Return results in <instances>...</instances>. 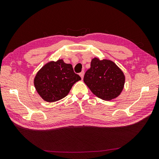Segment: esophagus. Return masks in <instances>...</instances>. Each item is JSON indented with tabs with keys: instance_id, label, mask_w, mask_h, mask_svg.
I'll list each match as a JSON object with an SVG mask.
<instances>
[{
	"instance_id": "34e87169",
	"label": "esophagus",
	"mask_w": 159,
	"mask_h": 159,
	"mask_svg": "<svg viewBox=\"0 0 159 159\" xmlns=\"http://www.w3.org/2000/svg\"><path fill=\"white\" fill-rule=\"evenodd\" d=\"M79 75H80V76L81 77V79H83V76H84V71H83L82 72H80V73L79 74Z\"/></svg>"
}]
</instances>
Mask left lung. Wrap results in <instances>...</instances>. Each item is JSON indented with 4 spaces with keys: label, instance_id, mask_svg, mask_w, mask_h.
Instances as JSON below:
<instances>
[{
    "label": "left lung",
    "instance_id": "left-lung-1",
    "mask_svg": "<svg viewBox=\"0 0 159 159\" xmlns=\"http://www.w3.org/2000/svg\"><path fill=\"white\" fill-rule=\"evenodd\" d=\"M125 75L114 61L93 58L83 81L94 95L109 101L120 95L124 88Z\"/></svg>",
    "mask_w": 159,
    "mask_h": 159
}]
</instances>
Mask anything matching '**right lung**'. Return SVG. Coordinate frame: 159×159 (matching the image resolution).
<instances>
[{"label": "right lung", "instance_id": "1", "mask_svg": "<svg viewBox=\"0 0 159 159\" xmlns=\"http://www.w3.org/2000/svg\"><path fill=\"white\" fill-rule=\"evenodd\" d=\"M80 80L71 64L58 60L45 64L35 76L34 84L43 100L54 102L65 98L74 83Z\"/></svg>", "mask_w": 159, "mask_h": 159}]
</instances>
